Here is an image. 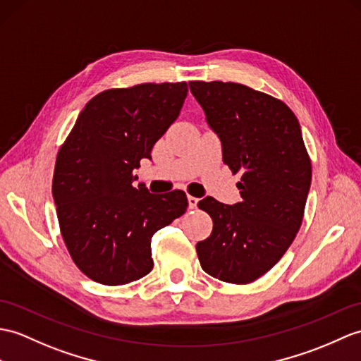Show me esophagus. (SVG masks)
<instances>
[{
    "label": "esophagus",
    "instance_id": "obj_1",
    "mask_svg": "<svg viewBox=\"0 0 361 361\" xmlns=\"http://www.w3.org/2000/svg\"><path fill=\"white\" fill-rule=\"evenodd\" d=\"M188 203H189V209H195L197 204H198V198L188 195Z\"/></svg>",
    "mask_w": 361,
    "mask_h": 361
}]
</instances>
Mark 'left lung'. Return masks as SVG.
Instances as JSON below:
<instances>
[{"label":"left lung","mask_w":361,"mask_h":361,"mask_svg":"<svg viewBox=\"0 0 361 361\" xmlns=\"http://www.w3.org/2000/svg\"><path fill=\"white\" fill-rule=\"evenodd\" d=\"M221 141L223 161L241 173V201H198L214 229L197 243L203 271L226 283H252L280 262L303 221L312 167L294 112L238 82L189 81Z\"/></svg>","instance_id":"obj_1"}]
</instances>
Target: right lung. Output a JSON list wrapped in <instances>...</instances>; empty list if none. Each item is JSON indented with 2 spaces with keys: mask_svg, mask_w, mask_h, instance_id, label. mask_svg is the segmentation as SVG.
Returning a JSON list of instances; mask_svg holds the SVG:
<instances>
[{
  "mask_svg": "<svg viewBox=\"0 0 361 361\" xmlns=\"http://www.w3.org/2000/svg\"><path fill=\"white\" fill-rule=\"evenodd\" d=\"M186 82H145L95 95L56 157L52 195L66 247L90 280L120 286L154 267V233L188 209L183 190L133 186L141 158L178 118Z\"/></svg>",
  "mask_w": 361,
  "mask_h": 361,
  "instance_id": "obj_1",
  "label": "right lung"
}]
</instances>
